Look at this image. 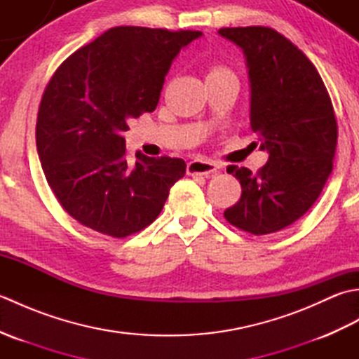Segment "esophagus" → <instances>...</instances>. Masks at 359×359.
Wrapping results in <instances>:
<instances>
[{"label": "esophagus", "instance_id": "obj_1", "mask_svg": "<svg viewBox=\"0 0 359 359\" xmlns=\"http://www.w3.org/2000/svg\"><path fill=\"white\" fill-rule=\"evenodd\" d=\"M188 174H199V175H205V177H208V175L215 174L219 168L216 163L212 162H205V160H193V162L188 163Z\"/></svg>", "mask_w": 359, "mask_h": 359}]
</instances>
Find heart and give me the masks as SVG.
<instances>
[{"mask_svg": "<svg viewBox=\"0 0 359 359\" xmlns=\"http://www.w3.org/2000/svg\"><path fill=\"white\" fill-rule=\"evenodd\" d=\"M219 72H228V71H225L224 67H215V69H212L210 74H219Z\"/></svg>", "mask_w": 359, "mask_h": 359, "instance_id": "1", "label": "heart"}]
</instances>
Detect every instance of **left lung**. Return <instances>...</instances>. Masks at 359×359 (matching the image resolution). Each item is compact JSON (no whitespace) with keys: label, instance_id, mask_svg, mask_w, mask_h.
Masks as SVG:
<instances>
[{"label":"left lung","instance_id":"left-lung-1","mask_svg":"<svg viewBox=\"0 0 359 359\" xmlns=\"http://www.w3.org/2000/svg\"><path fill=\"white\" fill-rule=\"evenodd\" d=\"M219 35L245 55L250 125L269 152L257 174L228 166L242 196L224 216L251 234L276 233L306 215L332 174L338 139L332 100L313 63L274 29L224 27Z\"/></svg>","mask_w":359,"mask_h":359}]
</instances>
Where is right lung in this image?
I'll return each mask as SVG.
<instances>
[{"label":"right lung","mask_w":359,"mask_h":359,"mask_svg":"<svg viewBox=\"0 0 359 359\" xmlns=\"http://www.w3.org/2000/svg\"><path fill=\"white\" fill-rule=\"evenodd\" d=\"M199 30L118 26L83 46L53 74L36 118V151L62 207L90 230L126 238L156 220L182 158L137 152L128 162V120L152 112L180 49Z\"/></svg>","instance_id":"add662e5"}]
</instances>
